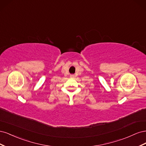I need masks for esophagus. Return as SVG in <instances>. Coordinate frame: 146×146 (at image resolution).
<instances>
[{
    "instance_id": "34e87169",
    "label": "esophagus",
    "mask_w": 146,
    "mask_h": 146,
    "mask_svg": "<svg viewBox=\"0 0 146 146\" xmlns=\"http://www.w3.org/2000/svg\"><path fill=\"white\" fill-rule=\"evenodd\" d=\"M70 77H72V78H74V75H70Z\"/></svg>"
}]
</instances>
